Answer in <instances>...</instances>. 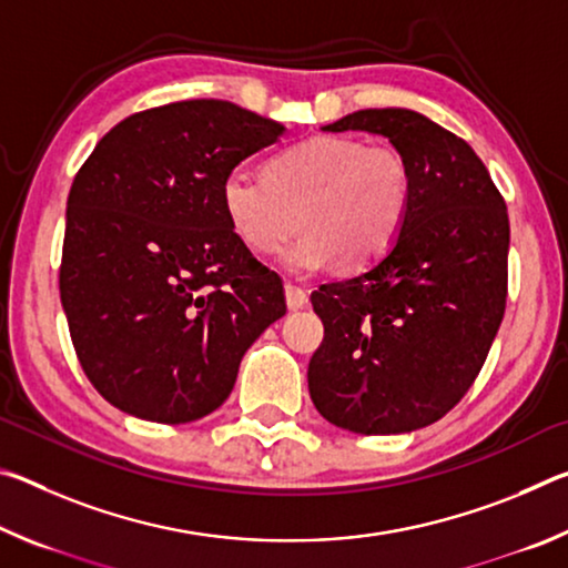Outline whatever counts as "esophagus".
<instances>
[{"label": "esophagus", "instance_id": "1", "mask_svg": "<svg viewBox=\"0 0 568 568\" xmlns=\"http://www.w3.org/2000/svg\"><path fill=\"white\" fill-rule=\"evenodd\" d=\"M285 301H287V307H291V311H301V307L307 305V291H305V287L287 281L285 283Z\"/></svg>", "mask_w": 568, "mask_h": 568}]
</instances>
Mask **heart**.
<instances>
[{"label":"heart","mask_w":568,"mask_h":568,"mask_svg":"<svg viewBox=\"0 0 568 568\" xmlns=\"http://www.w3.org/2000/svg\"><path fill=\"white\" fill-rule=\"evenodd\" d=\"M410 203L413 172L400 150L338 134H315L277 152L265 178L233 170L220 185L230 230L257 255L277 253L297 215L303 235L283 253L291 273H315L335 261L345 271L378 263L396 245Z\"/></svg>","instance_id":"1"}]
</instances>
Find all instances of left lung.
I'll return each instance as SVG.
<instances>
[{
  "instance_id": "1",
  "label": "left lung",
  "mask_w": 568,
  "mask_h": 568,
  "mask_svg": "<svg viewBox=\"0 0 568 568\" xmlns=\"http://www.w3.org/2000/svg\"><path fill=\"white\" fill-rule=\"evenodd\" d=\"M383 134L410 162L413 203L386 255L311 295L323 343L307 390L325 420L363 436L410 434L476 381L506 311L508 215L468 142L426 114L358 110L323 132Z\"/></svg>"
}]
</instances>
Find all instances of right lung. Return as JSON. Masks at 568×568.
<instances>
[{"mask_svg": "<svg viewBox=\"0 0 568 568\" xmlns=\"http://www.w3.org/2000/svg\"><path fill=\"white\" fill-rule=\"evenodd\" d=\"M283 124L225 100L145 110L104 134L67 197L60 295L92 386L114 408L190 423L285 315L283 283L230 230L220 185Z\"/></svg>", "mask_w": 568, "mask_h": 568, "instance_id": "obj_1", "label": "right lung"}]
</instances>
